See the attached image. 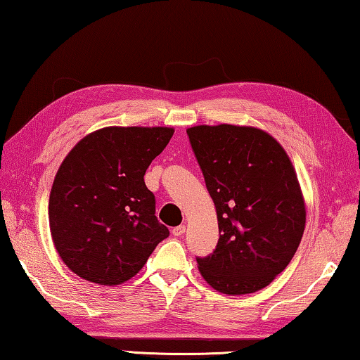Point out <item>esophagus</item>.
<instances>
[{
	"instance_id": "34e87169",
	"label": "esophagus",
	"mask_w": 360,
	"mask_h": 360,
	"mask_svg": "<svg viewBox=\"0 0 360 360\" xmlns=\"http://www.w3.org/2000/svg\"><path fill=\"white\" fill-rule=\"evenodd\" d=\"M171 232H173V236H174V237H181V236H182V233H184V232H186V224L176 226V227H174V229H173V231H171Z\"/></svg>"
}]
</instances>
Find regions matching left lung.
Returning <instances> with one entry per match:
<instances>
[{
    "label": "left lung",
    "instance_id": "8db88e82",
    "mask_svg": "<svg viewBox=\"0 0 360 360\" xmlns=\"http://www.w3.org/2000/svg\"><path fill=\"white\" fill-rule=\"evenodd\" d=\"M218 216L219 240L198 271L211 288L248 295L269 285L296 253L306 205L292 160L264 129L187 128Z\"/></svg>",
    "mask_w": 360,
    "mask_h": 360
}]
</instances>
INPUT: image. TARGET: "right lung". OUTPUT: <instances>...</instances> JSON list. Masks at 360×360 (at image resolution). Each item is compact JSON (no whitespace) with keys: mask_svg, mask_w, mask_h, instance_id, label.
<instances>
[{"mask_svg":"<svg viewBox=\"0 0 360 360\" xmlns=\"http://www.w3.org/2000/svg\"><path fill=\"white\" fill-rule=\"evenodd\" d=\"M173 133L107 127L67 153L51 187L49 229L60 259L78 277L107 287L127 282L168 237L144 174Z\"/></svg>","mask_w":360,"mask_h":360,"instance_id":"1","label":"right lung"}]
</instances>
